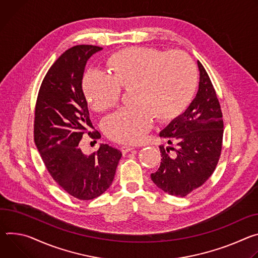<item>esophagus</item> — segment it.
Listing matches in <instances>:
<instances>
[{"label": "esophagus", "mask_w": 258, "mask_h": 258, "mask_svg": "<svg viewBox=\"0 0 258 258\" xmlns=\"http://www.w3.org/2000/svg\"><path fill=\"white\" fill-rule=\"evenodd\" d=\"M132 150H134L133 147H129V146H123V147H121V151H122V153H123L124 155L127 154V153H129V152L132 151Z\"/></svg>", "instance_id": "1"}]
</instances>
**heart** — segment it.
Instances as JSON below:
<instances>
[{
    "instance_id": "obj_1",
    "label": "heart",
    "mask_w": 258,
    "mask_h": 258,
    "mask_svg": "<svg viewBox=\"0 0 258 258\" xmlns=\"http://www.w3.org/2000/svg\"><path fill=\"white\" fill-rule=\"evenodd\" d=\"M110 75L89 70L83 77L84 94L92 108L104 111L130 89L131 105L120 108L102 121L107 137L120 144H136L151 128L153 117L173 118L187 103L197 81V69L183 52L151 47H130L106 60Z\"/></svg>"
}]
</instances>
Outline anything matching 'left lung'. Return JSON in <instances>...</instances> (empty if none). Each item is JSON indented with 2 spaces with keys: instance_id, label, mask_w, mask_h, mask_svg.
Segmentation results:
<instances>
[{
  "instance_id": "left-lung-1",
  "label": "left lung",
  "mask_w": 258,
  "mask_h": 258,
  "mask_svg": "<svg viewBox=\"0 0 258 258\" xmlns=\"http://www.w3.org/2000/svg\"><path fill=\"white\" fill-rule=\"evenodd\" d=\"M198 67L200 82L195 99L160 132V137L167 139L169 145L175 142L177 148L160 147L162 162L157 172L151 174L154 183L171 196L185 197L204 184L214 172L221 154L220 104L206 70L200 61Z\"/></svg>"
}]
</instances>
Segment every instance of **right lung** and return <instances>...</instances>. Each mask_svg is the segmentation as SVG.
<instances>
[{"instance_id": "add662e5", "label": "right lung", "mask_w": 258, "mask_h": 258, "mask_svg": "<svg viewBox=\"0 0 258 258\" xmlns=\"http://www.w3.org/2000/svg\"><path fill=\"white\" fill-rule=\"evenodd\" d=\"M101 49L77 45L63 52L42 82L35 110V144L48 172L67 192L84 201L109 187L122 157L108 145L101 144L90 156L79 148L85 133L100 138L98 131H89L93 125L82 80L87 60Z\"/></svg>"}]
</instances>
